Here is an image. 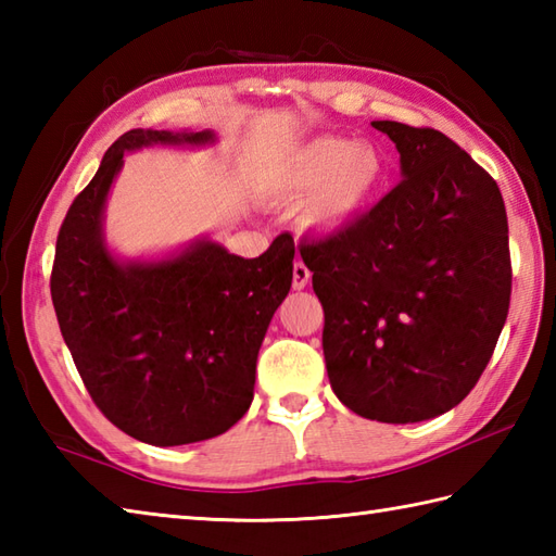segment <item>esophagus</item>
<instances>
[{
	"instance_id": "1",
	"label": "esophagus",
	"mask_w": 556,
	"mask_h": 556,
	"mask_svg": "<svg viewBox=\"0 0 556 556\" xmlns=\"http://www.w3.org/2000/svg\"><path fill=\"white\" fill-rule=\"evenodd\" d=\"M308 281H311V269L299 260V263L293 265V289H305L308 287Z\"/></svg>"
}]
</instances>
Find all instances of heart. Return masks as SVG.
Returning a JSON list of instances; mask_svg holds the SVG:
<instances>
[{
    "instance_id": "obj_1",
    "label": "heart",
    "mask_w": 556,
    "mask_h": 556,
    "mask_svg": "<svg viewBox=\"0 0 556 556\" xmlns=\"http://www.w3.org/2000/svg\"><path fill=\"white\" fill-rule=\"evenodd\" d=\"M384 176V160L370 143L317 136L293 148L271 174L281 198H305L301 219L308 229L337 231L370 205Z\"/></svg>"
}]
</instances>
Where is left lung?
Listing matches in <instances>:
<instances>
[{
	"label": "left lung",
	"mask_w": 556,
	"mask_h": 556,
	"mask_svg": "<svg viewBox=\"0 0 556 556\" xmlns=\"http://www.w3.org/2000/svg\"><path fill=\"white\" fill-rule=\"evenodd\" d=\"M372 126L392 138L404 179L299 251L325 311L341 404L370 420L418 422L460 404L488 368L511 301L509 224L497 181L452 138Z\"/></svg>",
	"instance_id": "obj_1"
}]
</instances>
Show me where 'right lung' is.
I'll return each instance as SVG.
<instances>
[{
    "instance_id": "1",
    "label": "right lung",
    "mask_w": 556,
    "mask_h": 556,
    "mask_svg": "<svg viewBox=\"0 0 556 556\" xmlns=\"http://www.w3.org/2000/svg\"><path fill=\"white\" fill-rule=\"evenodd\" d=\"M207 140L210 131L119 136L56 236L50 291L80 380L104 418L155 446L210 440L243 418L260 344L293 277L289 233L253 260L210 241L146 265L108 253L100 219L124 152Z\"/></svg>"
}]
</instances>
